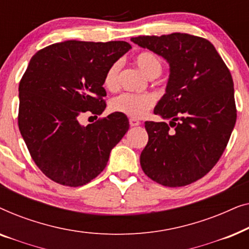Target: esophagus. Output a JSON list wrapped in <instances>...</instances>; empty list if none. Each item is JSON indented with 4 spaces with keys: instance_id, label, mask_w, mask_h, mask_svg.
<instances>
[{
    "instance_id": "obj_1",
    "label": "esophagus",
    "mask_w": 249,
    "mask_h": 249,
    "mask_svg": "<svg viewBox=\"0 0 249 249\" xmlns=\"http://www.w3.org/2000/svg\"><path fill=\"white\" fill-rule=\"evenodd\" d=\"M129 124H130L131 127H137V125L141 124V121H138L137 119H129Z\"/></svg>"
}]
</instances>
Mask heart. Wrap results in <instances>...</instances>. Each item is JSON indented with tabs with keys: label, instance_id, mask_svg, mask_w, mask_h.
<instances>
[{
	"label": "heart",
	"instance_id": "b5f03b06",
	"mask_svg": "<svg viewBox=\"0 0 249 249\" xmlns=\"http://www.w3.org/2000/svg\"><path fill=\"white\" fill-rule=\"evenodd\" d=\"M136 66L148 78L158 77L162 72V63L154 53L142 52L135 59ZM120 63L114 62L105 72L103 85L108 90H114L118 87V74ZM155 98L149 94L124 93L111 101V110L125 114L134 119L142 118L154 107Z\"/></svg>",
	"mask_w": 249,
	"mask_h": 249
}]
</instances>
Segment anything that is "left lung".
I'll return each mask as SVG.
<instances>
[{
    "mask_svg": "<svg viewBox=\"0 0 249 249\" xmlns=\"http://www.w3.org/2000/svg\"><path fill=\"white\" fill-rule=\"evenodd\" d=\"M131 42L170 67L154 114L170 119V125L145 122L142 171L160 185H189L212 170L229 142L237 119L232 77L213 44L202 37L173 33L132 37Z\"/></svg>",
    "mask_w": 249,
    "mask_h": 249,
    "instance_id": "8db88e82",
    "label": "left lung"
}]
</instances>
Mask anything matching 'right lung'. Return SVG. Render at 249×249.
<instances>
[{"instance_id":"right-lung-1","label":"right lung","mask_w":249,"mask_h":249,"mask_svg":"<svg viewBox=\"0 0 249 249\" xmlns=\"http://www.w3.org/2000/svg\"><path fill=\"white\" fill-rule=\"evenodd\" d=\"M130 49L122 40H67L30 59L19 84V129L36 165L53 181L79 187L96 178L128 131V118L119 112L87 125L79 117L105 110V72Z\"/></svg>"}]
</instances>
